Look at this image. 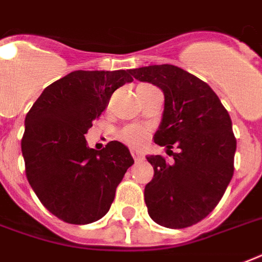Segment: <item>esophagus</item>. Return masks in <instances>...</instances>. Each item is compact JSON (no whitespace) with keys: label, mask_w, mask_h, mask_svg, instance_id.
Masks as SVG:
<instances>
[{"label":"esophagus","mask_w":262,"mask_h":262,"mask_svg":"<svg viewBox=\"0 0 262 262\" xmlns=\"http://www.w3.org/2000/svg\"><path fill=\"white\" fill-rule=\"evenodd\" d=\"M132 156H133V159L136 160V162H140V160H143L144 159V155L141 154V152L139 151H136V149H132Z\"/></svg>","instance_id":"34e87169"}]
</instances>
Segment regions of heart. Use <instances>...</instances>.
Segmentation results:
<instances>
[{
  "label": "heart",
  "mask_w": 262,
  "mask_h": 262,
  "mask_svg": "<svg viewBox=\"0 0 262 262\" xmlns=\"http://www.w3.org/2000/svg\"><path fill=\"white\" fill-rule=\"evenodd\" d=\"M119 139L129 145H140L145 140V132L140 126H126L119 133Z\"/></svg>",
  "instance_id": "obj_1"
}]
</instances>
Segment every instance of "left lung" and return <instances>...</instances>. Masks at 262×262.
Wrapping results in <instances>:
<instances>
[{
    "mask_svg": "<svg viewBox=\"0 0 262 262\" xmlns=\"http://www.w3.org/2000/svg\"><path fill=\"white\" fill-rule=\"evenodd\" d=\"M129 72L163 91V117L154 140L174 159L147 156L155 171L144 190L148 213L167 228L190 227L215 209L232 178L231 118L212 88L181 68L164 63ZM174 146L178 152L171 151Z\"/></svg>",
    "mask_w": 262,
    "mask_h": 262,
    "instance_id": "8db88e82",
    "label": "left lung"
}]
</instances>
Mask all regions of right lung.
I'll list each match as a JSON object with an SVG mask.
<instances>
[{"label": "right lung", "instance_id": "obj_1", "mask_svg": "<svg viewBox=\"0 0 262 262\" xmlns=\"http://www.w3.org/2000/svg\"><path fill=\"white\" fill-rule=\"evenodd\" d=\"M129 71H75L45 88L26 117L21 152L26 175L40 203L58 219L88 224L102 219L115 189L135 163L122 143L102 151L85 133L113 92L132 83Z\"/></svg>", "mask_w": 262, "mask_h": 262}]
</instances>
